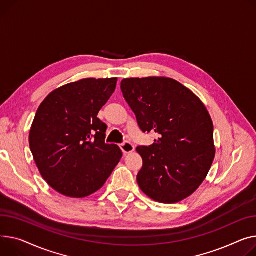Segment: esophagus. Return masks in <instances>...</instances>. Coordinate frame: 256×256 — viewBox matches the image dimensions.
<instances>
[{"mask_svg": "<svg viewBox=\"0 0 256 256\" xmlns=\"http://www.w3.org/2000/svg\"><path fill=\"white\" fill-rule=\"evenodd\" d=\"M120 148H122V152L124 153V154H126V153H130V152H132L134 150V145L132 143L128 142V141H124V143H122L120 144Z\"/></svg>", "mask_w": 256, "mask_h": 256, "instance_id": "34e87169", "label": "esophagus"}]
</instances>
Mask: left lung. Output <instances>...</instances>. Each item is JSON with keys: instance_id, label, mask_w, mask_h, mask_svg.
<instances>
[{"instance_id": "left-lung-1", "label": "left lung", "mask_w": 256, "mask_h": 256, "mask_svg": "<svg viewBox=\"0 0 256 256\" xmlns=\"http://www.w3.org/2000/svg\"><path fill=\"white\" fill-rule=\"evenodd\" d=\"M120 88L143 132L158 138L139 146L143 166L137 175L142 192L164 204L194 194L212 166V119L200 100L178 81L164 77L124 79Z\"/></svg>"}]
</instances>
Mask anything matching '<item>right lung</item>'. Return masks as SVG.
Listing matches in <instances>:
<instances>
[{
    "instance_id": "add662e5",
    "label": "right lung",
    "mask_w": 256,
    "mask_h": 256,
    "mask_svg": "<svg viewBox=\"0 0 256 256\" xmlns=\"http://www.w3.org/2000/svg\"><path fill=\"white\" fill-rule=\"evenodd\" d=\"M117 78L82 79L47 96L30 132V148L44 180L58 192L85 198L105 184L122 152L106 144L98 114Z\"/></svg>"
}]
</instances>
